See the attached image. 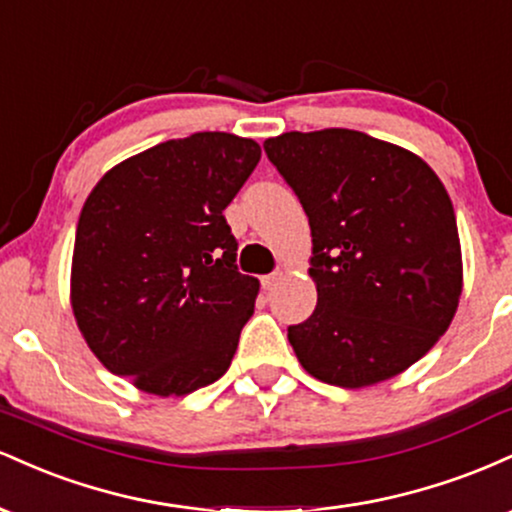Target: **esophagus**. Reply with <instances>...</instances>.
<instances>
[{
    "mask_svg": "<svg viewBox=\"0 0 512 512\" xmlns=\"http://www.w3.org/2000/svg\"><path fill=\"white\" fill-rule=\"evenodd\" d=\"M281 276H284L281 272H274V274L262 276V289H264V291H272L274 286L279 284V281H281Z\"/></svg>",
    "mask_w": 512,
    "mask_h": 512,
    "instance_id": "1",
    "label": "esophagus"
}]
</instances>
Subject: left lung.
<instances>
[{"mask_svg":"<svg viewBox=\"0 0 512 512\" xmlns=\"http://www.w3.org/2000/svg\"><path fill=\"white\" fill-rule=\"evenodd\" d=\"M264 151L313 236L317 305L289 327L301 366L349 390L414 366L450 327L462 293L443 182L424 158L356 129L286 132Z\"/></svg>","mask_w":512,"mask_h":512,"instance_id":"1","label":"left lung"}]
</instances>
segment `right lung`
Returning a JSON list of instances; mask_svg holds the SVG:
<instances>
[{
  "label": "right lung",
  "instance_id": "add662e5",
  "mask_svg": "<svg viewBox=\"0 0 512 512\" xmlns=\"http://www.w3.org/2000/svg\"><path fill=\"white\" fill-rule=\"evenodd\" d=\"M260 156L252 139L197 132L117 163L86 197L76 325L98 361L142 392L190 395L231 366L260 281L238 272L223 209Z\"/></svg>",
  "mask_w": 512,
  "mask_h": 512
}]
</instances>
